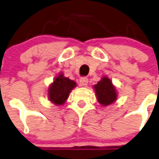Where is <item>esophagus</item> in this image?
Masks as SVG:
<instances>
[{
    "label": "esophagus",
    "instance_id": "esophagus-1",
    "mask_svg": "<svg viewBox=\"0 0 159 159\" xmlns=\"http://www.w3.org/2000/svg\"><path fill=\"white\" fill-rule=\"evenodd\" d=\"M88 84V79L86 77H82L80 79V85L81 86H86Z\"/></svg>",
    "mask_w": 159,
    "mask_h": 159
}]
</instances>
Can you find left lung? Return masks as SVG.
Instances as JSON below:
<instances>
[{"instance_id":"left-lung-1","label":"left lung","mask_w":159,"mask_h":159,"mask_svg":"<svg viewBox=\"0 0 159 159\" xmlns=\"http://www.w3.org/2000/svg\"><path fill=\"white\" fill-rule=\"evenodd\" d=\"M96 99L102 106L113 104L117 99V91L115 86L109 77L103 76L101 79L93 86Z\"/></svg>"}]
</instances>
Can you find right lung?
Listing matches in <instances>:
<instances>
[{
	"label": "right lung",
	"mask_w": 159,
	"mask_h": 159,
	"mask_svg": "<svg viewBox=\"0 0 159 159\" xmlns=\"http://www.w3.org/2000/svg\"><path fill=\"white\" fill-rule=\"evenodd\" d=\"M76 86L77 83L73 80L64 77L63 72H60L48 86L47 96L49 100L55 105H63Z\"/></svg>",
	"instance_id": "obj_1"
}]
</instances>
